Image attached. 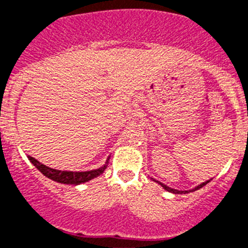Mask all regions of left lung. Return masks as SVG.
<instances>
[{
    "label": "left lung",
    "mask_w": 248,
    "mask_h": 248,
    "mask_svg": "<svg viewBox=\"0 0 248 248\" xmlns=\"http://www.w3.org/2000/svg\"><path fill=\"white\" fill-rule=\"evenodd\" d=\"M152 179H153V178H152ZM155 180V179H153ZM211 180V179H210ZM210 180H206V182L205 183H202V184L200 185H198V186H195V188L194 189H190V190H177V189H173V188H169V186H167L166 184H163V183H160V182H158V180H155V182H157L158 184L159 185H162L163 188L166 189L167 191H169V193H173V194H186V193H190V191H195V190H198V189H200V188H202V186H204V185H206L207 183L210 182Z\"/></svg>",
    "instance_id": "obj_1"
}]
</instances>
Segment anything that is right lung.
Wrapping results in <instances>:
<instances>
[{
	"instance_id": "right-lung-1",
	"label": "right lung",
	"mask_w": 248,
	"mask_h": 248,
	"mask_svg": "<svg viewBox=\"0 0 248 248\" xmlns=\"http://www.w3.org/2000/svg\"><path fill=\"white\" fill-rule=\"evenodd\" d=\"M28 159L32 162L33 166L41 171L42 174H44L46 178L54 180V182L62 183V184H71V185H78L82 184V183H86L89 180L93 179V178L99 177L104 173V170L108 167V163L110 157L108 158L106 163L104 166L100 167L97 169H93V170H86V171H70V170H58V169L49 168V167L44 166L41 162H38L35 158L28 155Z\"/></svg>"
}]
</instances>
